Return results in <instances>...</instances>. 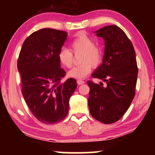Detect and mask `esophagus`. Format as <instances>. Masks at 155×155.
Here are the masks:
<instances>
[{"label": "esophagus", "instance_id": "34e87169", "mask_svg": "<svg viewBox=\"0 0 155 155\" xmlns=\"http://www.w3.org/2000/svg\"><path fill=\"white\" fill-rule=\"evenodd\" d=\"M83 83H85V81H82V80H77V84L78 85H82V84H83Z\"/></svg>", "mask_w": 155, "mask_h": 155}]
</instances>
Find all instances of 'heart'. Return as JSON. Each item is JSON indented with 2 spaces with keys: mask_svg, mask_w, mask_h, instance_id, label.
<instances>
[{
  "mask_svg": "<svg viewBox=\"0 0 155 155\" xmlns=\"http://www.w3.org/2000/svg\"><path fill=\"white\" fill-rule=\"evenodd\" d=\"M72 51L74 53L82 52L81 62L82 64L75 66L68 72V76L74 78H83L87 77L92 70V66L98 67L103 59V53L98 47L95 46L92 38L84 33H79L70 43ZM59 60L64 66L70 68L72 66V52L67 48L63 47L59 52Z\"/></svg>",
  "mask_w": 155,
  "mask_h": 155,
  "instance_id": "obj_1",
  "label": "heart"
}]
</instances>
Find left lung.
<instances>
[{
    "instance_id": "1",
    "label": "left lung",
    "mask_w": 155,
    "mask_h": 155,
    "mask_svg": "<svg viewBox=\"0 0 155 155\" xmlns=\"http://www.w3.org/2000/svg\"><path fill=\"white\" fill-rule=\"evenodd\" d=\"M104 41L103 64L91 74L106 83L88 81V105L91 115L104 124L117 122L129 108L135 93L138 69L135 51L126 33L116 25L94 32Z\"/></svg>"
}]
</instances>
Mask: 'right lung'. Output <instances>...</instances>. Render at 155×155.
Instances as JSON below:
<instances>
[{
    "mask_svg": "<svg viewBox=\"0 0 155 155\" xmlns=\"http://www.w3.org/2000/svg\"><path fill=\"white\" fill-rule=\"evenodd\" d=\"M65 31L42 28L28 37L18 60L22 94L31 113L44 124H56L64 120L69 101L77 88V81L65 75L58 54L66 40Z\"/></svg>",
    "mask_w": 155,
    "mask_h": 155,
    "instance_id": "obj_1",
    "label": "right lung"
}]
</instances>
